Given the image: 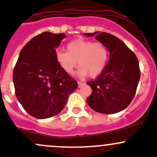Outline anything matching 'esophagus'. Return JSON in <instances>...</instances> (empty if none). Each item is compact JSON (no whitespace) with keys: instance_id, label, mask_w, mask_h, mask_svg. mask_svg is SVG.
Masks as SVG:
<instances>
[{"instance_id":"34e87169","label":"esophagus","mask_w":157,"mask_h":157,"mask_svg":"<svg viewBox=\"0 0 157 157\" xmlns=\"http://www.w3.org/2000/svg\"><path fill=\"white\" fill-rule=\"evenodd\" d=\"M78 85L79 88H80V87H82V85H84V83H83V82H78Z\"/></svg>"}]
</instances>
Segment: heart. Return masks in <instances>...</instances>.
I'll use <instances>...</instances> for the list:
<instances>
[{
	"label": "heart",
	"mask_w": 157,
	"mask_h": 157,
	"mask_svg": "<svg viewBox=\"0 0 157 157\" xmlns=\"http://www.w3.org/2000/svg\"><path fill=\"white\" fill-rule=\"evenodd\" d=\"M67 51H57L56 58L58 64L65 72L72 75L78 65L80 68L78 75L80 77L89 75L97 77L105 69L108 58V47L101 43L78 38L69 42Z\"/></svg>",
	"instance_id": "b5f03b06"
}]
</instances>
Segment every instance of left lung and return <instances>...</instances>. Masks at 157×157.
Returning a JSON list of instances; mask_svg holds the SVG:
<instances>
[{
  "label": "left lung",
  "instance_id": "left-lung-1",
  "mask_svg": "<svg viewBox=\"0 0 157 157\" xmlns=\"http://www.w3.org/2000/svg\"><path fill=\"white\" fill-rule=\"evenodd\" d=\"M93 36L108 47L110 59L103 72L87 83L92 89L88 105L101 114L120 112L131 104L140 78L136 55L123 41L108 33H84Z\"/></svg>",
  "mask_w": 157,
  "mask_h": 157
}]
</instances>
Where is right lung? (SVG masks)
<instances>
[{"label":"right lung","instance_id":"right-lung-1","mask_svg":"<svg viewBox=\"0 0 157 157\" xmlns=\"http://www.w3.org/2000/svg\"><path fill=\"white\" fill-rule=\"evenodd\" d=\"M64 33L44 32L31 39L20 52L13 72L15 94L33 117L59 114L78 83L62 69L56 58Z\"/></svg>","mask_w":157,"mask_h":157}]
</instances>
